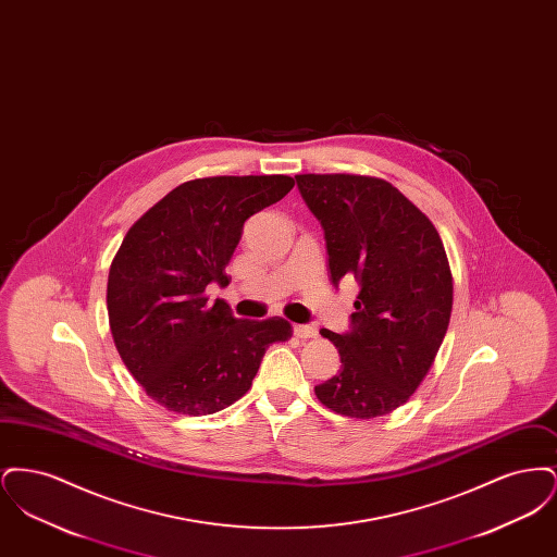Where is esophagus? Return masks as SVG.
<instances>
[{"instance_id":"34e87169","label":"esophagus","mask_w":557,"mask_h":557,"mask_svg":"<svg viewBox=\"0 0 557 557\" xmlns=\"http://www.w3.org/2000/svg\"><path fill=\"white\" fill-rule=\"evenodd\" d=\"M294 336L300 338V341L315 338V336H318V330H315L313 325H294Z\"/></svg>"}]
</instances>
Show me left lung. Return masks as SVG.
I'll return each instance as SVG.
<instances>
[{"label":"left lung","mask_w":557,"mask_h":557,"mask_svg":"<svg viewBox=\"0 0 557 557\" xmlns=\"http://www.w3.org/2000/svg\"><path fill=\"white\" fill-rule=\"evenodd\" d=\"M321 221L332 282L361 286L352 330H321L343 370L315 386L321 405L357 420L393 413L418 391L449 327L453 275L432 221L388 182L370 175H296Z\"/></svg>","instance_id":"1"}]
</instances>
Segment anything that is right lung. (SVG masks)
I'll return each instance as SVG.
<instances>
[{"label": "right lung", "instance_id": "obj_1", "mask_svg": "<svg viewBox=\"0 0 557 557\" xmlns=\"http://www.w3.org/2000/svg\"><path fill=\"white\" fill-rule=\"evenodd\" d=\"M288 175H221L171 189L127 232L108 273L114 346L146 395L182 416H211L248 393L267 348L286 343L282 318L236 319L209 305L244 221L282 200Z\"/></svg>", "mask_w": 557, "mask_h": 557}]
</instances>
